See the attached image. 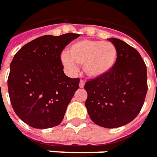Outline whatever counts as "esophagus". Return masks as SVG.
I'll return each mask as SVG.
<instances>
[{
	"label": "esophagus",
	"mask_w": 157,
	"mask_h": 157,
	"mask_svg": "<svg viewBox=\"0 0 157 157\" xmlns=\"http://www.w3.org/2000/svg\"><path fill=\"white\" fill-rule=\"evenodd\" d=\"M84 85H85V82L83 80H81L79 82V87L80 88H83L84 87Z\"/></svg>",
	"instance_id": "obj_1"
}]
</instances>
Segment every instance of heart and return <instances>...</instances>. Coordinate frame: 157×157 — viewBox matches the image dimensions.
I'll return each instance as SVG.
<instances>
[{"label": "heart", "mask_w": 157, "mask_h": 157, "mask_svg": "<svg viewBox=\"0 0 157 157\" xmlns=\"http://www.w3.org/2000/svg\"><path fill=\"white\" fill-rule=\"evenodd\" d=\"M67 53L61 57L65 67L74 70L76 65L83 66L85 74L93 78L108 75L118 61V50L111 42L82 40L73 43Z\"/></svg>", "instance_id": "b5f03b06"}]
</instances>
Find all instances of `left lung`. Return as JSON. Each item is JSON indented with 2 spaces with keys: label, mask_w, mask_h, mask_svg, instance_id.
<instances>
[{
  "label": "left lung",
  "mask_w": 157,
  "mask_h": 157,
  "mask_svg": "<svg viewBox=\"0 0 157 157\" xmlns=\"http://www.w3.org/2000/svg\"><path fill=\"white\" fill-rule=\"evenodd\" d=\"M118 50V61L110 73L89 80L86 110L94 123L117 128L140 113L147 91V66L137 50L116 38L108 39Z\"/></svg>",
  "instance_id": "1"
}]
</instances>
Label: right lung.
Wrapping results in <instances>:
<instances>
[{
    "label": "right lung",
    "mask_w": 157,
    "mask_h": 157,
    "mask_svg": "<svg viewBox=\"0 0 157 157\" xmlns=\"http://www.w3.org/2000/svg\"><path fill=\"white\" fill-rule=\"evenodd\" d=\"M79 34L43 36L20 48L10 63L9 96L15 113L36 129L58 126L78 89L79 78L67 77L61 53Z\"/></svg>",
    "instance_id": "1"
}]
</instances>
